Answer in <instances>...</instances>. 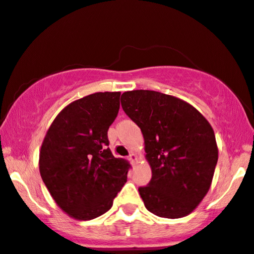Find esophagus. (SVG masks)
I'll list each match as a JSON object with an SVG mask.
<instances>
[{
    "mask_svg": "<svg viewBox=\"0 0 254 254\" xmlns=\"http://www.w3.org/2000/svg\"><path fill=\"white\" fill-rule=\"evenodd\" d=\"M137 160H138V157H137L136 154H130L129 155V161L131 162V163H135V162H137Z\"/></svg>",
    "mask_w": 254,
    "mask_h": 254,
    "instance_id": "1",
    "label": "esophagus"
}]
</instances>
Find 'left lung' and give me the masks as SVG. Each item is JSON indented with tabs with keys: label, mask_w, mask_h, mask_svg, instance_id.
<instances>
[{
	"label": "left lung",
	"mask_w": 254,
	"mask_h": 254,
	"mask_svg": "<svg viewBox=\"0 0 254 254\" xmlns=\"http://www.w3.org/2000/svg\"><path fill=\"white\" fill-rule=\"evenodd\" d=\"M121 103L144 137L152 173L138 188L145 208L168 219L190 214L208 193L218 162L213 127L190 104L156 91H127Z\"/></svg>",
	"instance_id": "left-lung-1"
}]
</instances>
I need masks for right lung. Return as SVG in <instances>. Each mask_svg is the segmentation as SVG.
Wrapping results in <instances>:
<instances>
[{
	"mask_svg": "<svg viewBox=\"0 0 254 254\" xmlns=\"http://www.w3.org/2000/svg\"><path fill=\"white\" fill-rule=\"evenodd\" d=\"M119 97L121 92H97L68 104L42 142L40 175L71 218L92 220L106 213L127 182L130 163L108 148Z\"/></svg>",
	"mask_w": 254,
	"mask_h": 254,
	"instance_id": "obj_1",
	"label": "right lung"
}]
</instances>
